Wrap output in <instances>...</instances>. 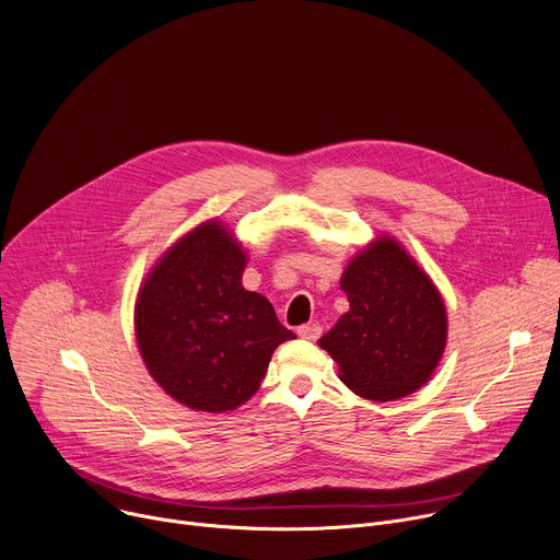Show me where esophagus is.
<instances>
[{"mask_svg": "<svg viewBox=\"0 0 560 560\" xmlns=\"http://www.w3.org/2000/svg\"><path fill=\"white\" fill-rule=\"evenodd\" d=\"M296 335H299L301 339H305V341H316L318 337H322V326H318V324L301 326V328L296 330Z\"/></svg>", "mask_w": 560, "mask_h": 560, "instance_id": "esophagus-1", "label": "esophagus"}]
</instances>
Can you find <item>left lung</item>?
I'll list each match as a JSON object with an SVG mask.
<instances>
[{
	"mask_svg": "<svg viewBox=\"0 0 560 560\" xmlns=\"http://www.w3.org/2000/svg\"><path fill=\"white\" fill-rule=\"evenodd\" d=\"M339 283L350 310L318 339L339 378L378 404L423 387L447 343V310L428 272L381 234L350 259Z\"/></svg>",
	"mask_w": 560,
	"mask_h": 560,
	"instance_id": "left-lung-1",
	"label": "left lung"
}]
</instances>
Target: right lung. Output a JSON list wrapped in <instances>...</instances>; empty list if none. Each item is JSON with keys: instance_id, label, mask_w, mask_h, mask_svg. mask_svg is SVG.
<instances>
[{"instance_id": "obj_1", "label": "right lung", "mask_w": 560, "mask_h": 560, "mask_svg": "<svg viewBox=\"0 0 560 560\" xmlns=\"http://www.w3.org/2000/svg\"><path fill=\"white\" fill-rule=\"evenodd\" d=\"M244 246L223 221L186 232L156 259L135 301V337L150 376L177 404L230 412L259 389L272 352L294 332L242 285Z\"/></svg>"}]
</instances>
